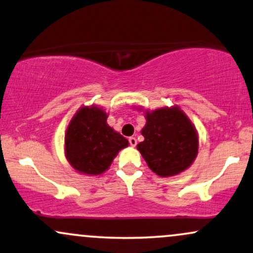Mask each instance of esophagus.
Masks as SVG:
<instances>
[{"label": "esophagus", "instance_id": "esophagus-1", "mask_svg": "<svg viewBox=\"0 0 253 253\" xmlns=\"http://www.w3.org/2000/svg\"><path fill=\"white\" fill-rule=\"evenodd\" d=\"M128 141H129V145H130V146L134 147L135 145H136V139L134 138V136H129V138H128Z\"/></svg>", "mask_w": 253, "mask_h": 253}]
</instances>
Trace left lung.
<instances>
[{"label": "left lung", "mask_w": 253, "mask_h": 253, "mask_svg": "<svg viewBox=\"0 0 253 253\" xmlns=\"http://www.w3.org/2000/svg\"><path fill=\"white\" fill-rule=\"evenodd\" d=\"M141 134L145 140L136 149L150 169L162 177L177 175L188 169L197 155L196 129L178 108L146 112V125Z\"/></svg>", "instance_id": "left-lung-1"}]
</instances>
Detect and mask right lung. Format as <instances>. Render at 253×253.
Returning <instances> with one entry per match:
<instances>
[{"instance_id": "add662e5", "label": "right lung", "mask_w": 253, "mask_h": 253, "mask_svg": "<svg viewBox=\"0 0 253 253\" xmlns=\"http://www.w3.org/2000/svg\"><path fill=\"white\" fill-rule=\"evenodd\" d=\"M128 140L107 125V114L97 107H83L65 133V156L74 169L85 175H100Z\"/></svg>"}]
</instances>
